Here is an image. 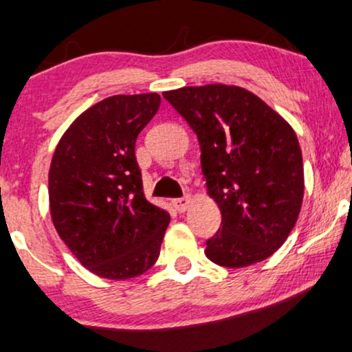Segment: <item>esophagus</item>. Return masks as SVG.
<instances>
[{
  "instance_id": "obj_1",
  "label": "esophagus",
  "mask_w": 352,
  "mask_h": 352,
  "mask_svg": "<svg viewBox=\"0 0 352 352\" xmlns=\"http://www.w3.org/2000/svg\"><path fill=\"white\" fill-rule=\"evenodd\" d=\"M190 205H192V197H190V195H185L184 198H177V200H173V206H175V210L179 211V213L187 211Z\"/></svg>"
}]
</instances>
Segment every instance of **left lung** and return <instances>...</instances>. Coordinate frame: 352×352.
Masks as SVG:
<instances>
[{
    "instance_id": "1",
    "label": "left lung",
    "mask_w": 352,
    "mask_h": 352,
    "mask_svg": "<svg viewBox=\"0 0 352 352\" xmlns=\"http://www.w3.org/2000/svg\"><path fill=\"white\" fill-rule=\"evenodd\" d=\"M197 134L208 195L221 228L206 241L214 264L239 269L265 261L289 238L303 201L297 134L245 88L211 83L164 93Z\"/></svg>"
}]
</instances>
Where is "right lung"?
<instances>
[{
  "label": "right lung",
  "mask_w": 352,
  "mask_h": 352,
  "mask_svg": "<svg viewBox=\"0 0 352 352\" xmlns=\"http://www.w3.org/2000/svg\"><path fill=\"white\" fill-rule=\"evenodd\" d=\"M159 107L157 93L109 96L80 114L55 147L50 217L72 254L98 277H138L159 257L170 214L146 200L134 154Z\"/></svg>",
  "instance_id": "1"
}]
</instances>
